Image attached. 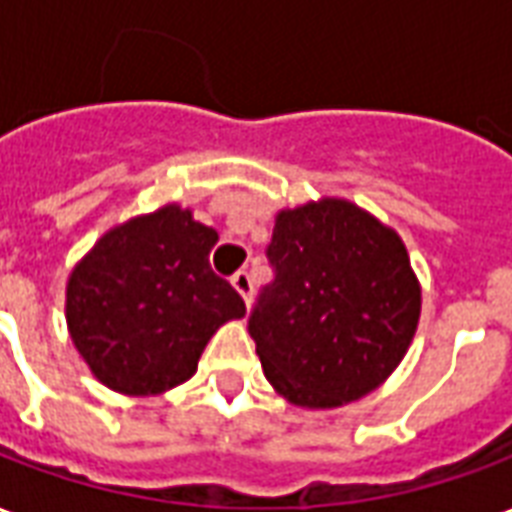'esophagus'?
<instances>
[{"label":"esophagus","mask_w":512,"mask_h":512,"mask_svg":"<svg viewBox=\"0 0 512 512\" xmlns=\"http://www.w3.org/2000/svg\"><path fill=\"white\" fill-rule=\"evenodd\" d=\"M230 282H233V287L238 290V295L244 298V304L246 306L252 304V293H255V285H252V276H249V271H236Z\"/></svg>","instance_id":"esophagus-1"}]
</instances>
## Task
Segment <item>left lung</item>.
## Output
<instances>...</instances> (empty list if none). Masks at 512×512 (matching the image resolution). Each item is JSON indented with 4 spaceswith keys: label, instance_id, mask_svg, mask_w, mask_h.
<instances>
[{
    "label": "left lung",
    "instance_id": "1",
    "mask_svg": "<svg viewBox=\"0 0 512 512\" xmlns=\"http://www.w3.org/2000/svg\"><path fill=\"white\" fill-rule=\"evenodd\" d=\"M268 260L276 276L249 333L271 388L304 410L377 391L420 320V282L399 233L352 200H309L276 214Z\"/></svg>",
    "mask_w": 512,
    "mask_h": 512
}]
</instances>
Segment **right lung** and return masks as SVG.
Instances as JSON below:
<instances>
[{
    "label": "right lung",
    "mask_w": 512,
    "mask_h": 512,
    "mask_svg": "<svg viewBox=\"0 0 512 512\" xmlns=\"http://www.w3.org/2000/svg\"><path fill=\"white\" fill-rule=\"evenodd\" d=\"M219 241L192 208L165 203L113 225L75 263L64 317L97 380L124 396H160L198 372L208 339L241 320V295L211 271Z\"/></svg>",
    "instance_id": "1"
}]
</instances>
